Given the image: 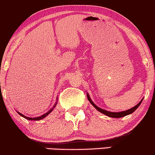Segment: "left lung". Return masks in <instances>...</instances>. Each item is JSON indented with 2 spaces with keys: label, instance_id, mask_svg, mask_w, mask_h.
<instances>
[{
  "label": "left lung",
  "instance_id": "8db88e82",
  "mask_svg": "<svg viewBox=\"0 0 155 155\" xmlns=\"http://www.w3.org/2000/svg\"><path fill=\"white\" fill-rule=\"evenodd\" d=\"M87 97H88V100H89V102H90L91 104H92V106H94V107L95 108V109H97V111H99L100 112L103 113V114H106V115L109 116V117H114V118L122 117H124V116H126V115H128V114H131V113H133V112H134V111L136 110V109H137L138 106H139L140 105L141 102H142V101H143V100H142V101H141L139 103V104H137V105H136L135 106H134V107H132V108H131V109H129V110H127V111H121V112H111V111H106V110H104V109H101V108L97 107V106H96V105L94 104V103L92 102V101H91V98L89 97V94H87Z\"/></svg>",
  "mask_w": 155,
  "mask_h": 155
}]
</instances>
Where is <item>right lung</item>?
Wrapping results in <instances>:
<instances>
[{"mask_svg": "<svg viewBox=\"0 0 155 155\" xmlns=\"http://www.w3.org/2000/svg\"><path fill=\"white\" fill-rule=\"evenodd\" d=\"M54 106H55V105H54ZM54 107H53L51 109H50V111H48V112H46V114H43V115H41V117H33V118L32 117H26V116H24V114H21V113H20V112H18V114H19L21 116H22V117H24V118H26V119L29 120H41V119H43V118H44L45 117H46V116H47L48 114H49V113H50L51 111L53 110Z\"/></svg>", "mask_w": 155, "mask_h": 155, "instance_id": "right-lung-1", "label": "right lung"}]
</instances>
